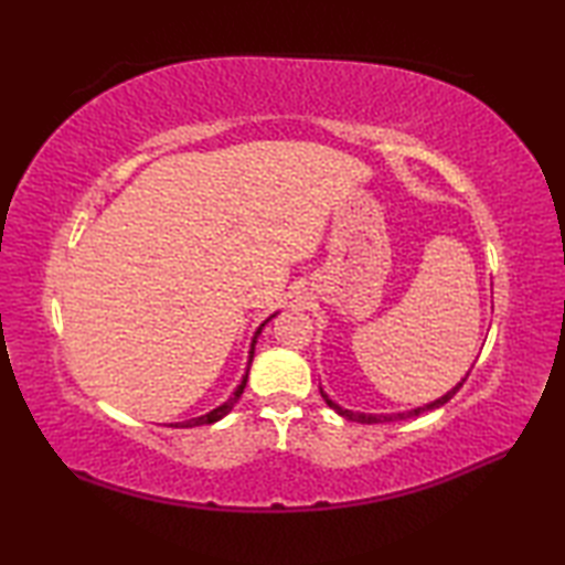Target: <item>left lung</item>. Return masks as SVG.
Here are the masks:
<instances>
[{
  "mask_svg": "<svg viewBox=\"0 0 565 565\" xmlns=\"http://www.w3.org/2000/svg\"><path fill=\"white\" fill-rule=\"evenodd\" d=\"M466 376H468V374H466ZM463 381H466V379H461V383H456V386H454L451 391L444 393L441 398H437V401H431V403H427V405H423V407H415V411H405V413H391V415H371V413H354V411H344L342 405H338V403H334V401H330V398H328V393L322 391V388H320V395H322V398H326V403L332 407L334 413L342 415V417H347V419H352V423H362V425H379V423H395V419L417 417V415H423V413L435 411V407H441L444 403H449V401L454 398V393L463 386Z\"/></svg>",
  "mask_w": 565,
  "mask_h": 565,
  "instance_id": "1",
  "label": "left lung"
}]
</instances>
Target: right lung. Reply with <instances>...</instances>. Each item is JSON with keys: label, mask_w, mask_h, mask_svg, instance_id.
I'll return each mask as SVG.
<instances>
[{"label": "right lung", "mask_w": 565, "mask_h": 565, "mask_svg": "<svg viewBox=\"0 0 565 565\" xmlns=\"http://www.w3.org/2000/svg\"><path fill=\"white\" fill-rule=\"evenodd\" d=\"M276 316V313H274ZM271 316V318H274ZM271 318H267L262 322V326L257 328V332H255V338H252V344H249V359H247V371H249V364H252V356H255V344H257V338H259V332H262V328L267 326V322L271 320ZM247 371H245V376H243V381H239V386L235 388V393L231 395V398H227L223 405H218V407H213L211 413H206V415H201V417H191V419H184V423H174V425H170V427H201V425H213V423H218V419H223L227 413L233 411V405L239 401V395H243V391H245V386H247Z\"/></svg>", "instance_id": "add662e5"}]
</instances>
